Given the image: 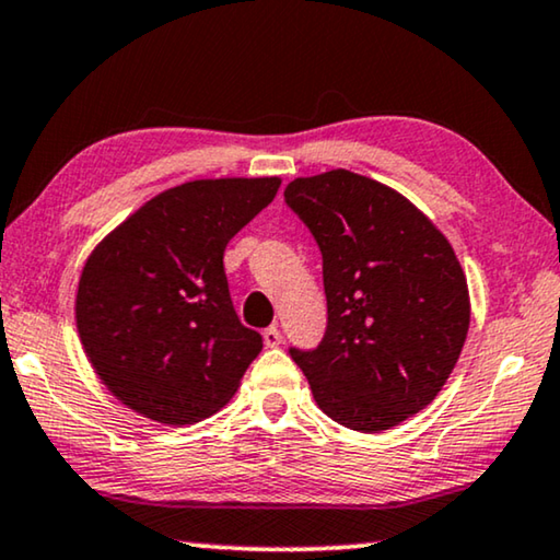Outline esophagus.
Here are the masks:
<instances>
[{
    "label": "esophagus",
    "instance_id": "esophagus-1",
    "mask_svg": "<svg viewBox=\"0 0 560 560\" xmlns=\"http://www.w3.org/2000/svg\"><path fill=\"white\" fill-rule=\"evenodd\" d=\"M262 340H265V346H270V348L280 346V343H282V334H280V328H278V326L265 328V330H262Z\"/></svg>",
    "mask_w": 560,
    "mask_h": 560
}]
</instances>
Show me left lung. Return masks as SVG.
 <instances>
[{
	"instance_id": "left-lung-1",
	"label": "left lung",
	"mask_w": 560,
	"mask_h": 560,
	"mask_svg": "<svg viewBox=\"0 0 560 560\" xmlns=\"http://www.w3.org/2000/svg\"><path fill=\"white\" fill-rule=\"evenodd\" d=\"M323 255L326 336L290 348L315 401L355 432H384L432 404L465 346L469 293L455 249L392 186L334 168L285 189Z\"/></svg>"
}]
</instances>
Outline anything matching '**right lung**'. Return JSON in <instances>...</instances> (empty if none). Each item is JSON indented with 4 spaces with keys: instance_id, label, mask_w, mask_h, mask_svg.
I'll list each match as a JSON object with an SVG mask.
<instances>
[{
    "instance_id": "right-lung-1",
    "label": "right lung",
    "mask_w": 560,
    "mask_h": 560,
    "mask_svg": "<svg viewBox=\"0 0 560 560\" xmlns=\"http://www.w3.org/2000/svg\"><path fill=\"white\" fill-rule=\"evenodd\" d=\"M278 189V176L186 182L145 201L88 257L80 343L128 409L182 427L237 392L262 336L234 313L224 247Z\"/></svg>"
}]
</instances>
